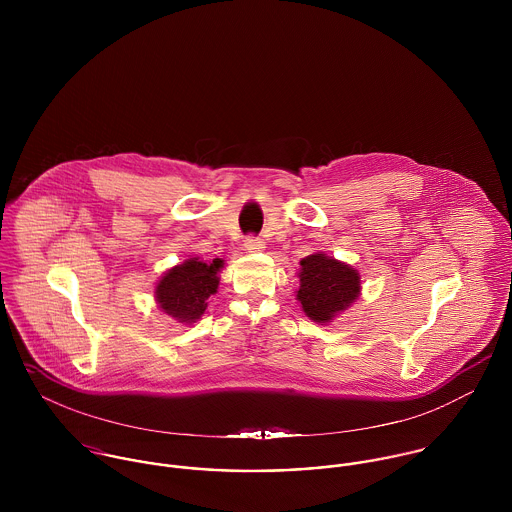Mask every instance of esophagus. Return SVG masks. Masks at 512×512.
<instances>
[{"mask_svg":"<svg viewBox=\"0 0 512 512\" xmlns=\"http://www.w3.org/2000/svg\"><path fill=\"white\" fill-rule=\"evenodd\" d=\"M264 248H266V244H264V240H262V238H256V236H248V238L244 240V250H246V252H250V254L262 252Z\"/></svg>","mask_w":512,"mask_h":512,"instance_id":"esophagus-1","label":"esophagus"}]
</instances>
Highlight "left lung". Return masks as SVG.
<instances>
[{"label": "left lung", "mask_w": 512, "mask_h": 512, "mask_svg": "<svg viewBox=\"0 0 512 512\" xmlns=\"http://www.w3.org/2000/svg\"><path fill=\"white\" fill-rule=\"evenodd\" d=\"M299 288L295 292L301 311L315 323L329 325L361 295V274L347 262L325 252H313L299 262Z\"/></svg>", "instance_id": "1"}]
</instances>
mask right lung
Masks as SVG:
<instances>
[{"mask_svg":"<svg viewBox=\"0 0 512 512\" xmlns=\"http://www.w3.org/2000/svg\"><path fill=\"white\" fill-rule=\"evenodd\" d=\"M222 268V258L207 262L195 256L165 270L153 290L159 309L179 323H197L209 305V297L219 290Z\"/></svg>","mask_w":512,"mask_h":512,"instance_id":"right-lung-1","label":"right lung"}]
</instances>
